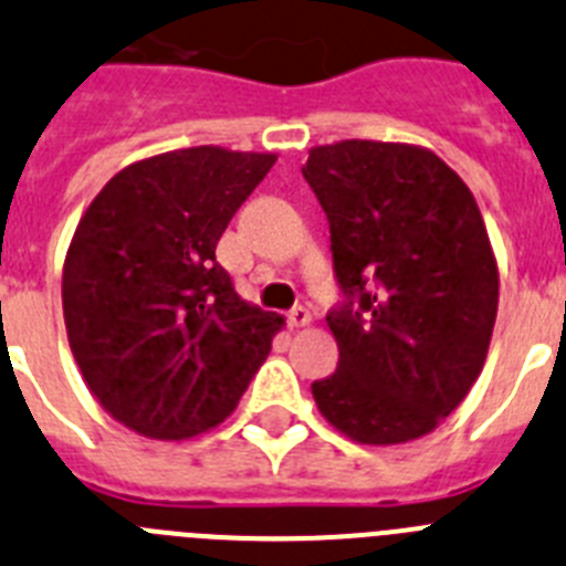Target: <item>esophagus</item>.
<instances>
[{
    "label": "esophagus",
    "mask_w": 566,
    "mask_h": 566,
    "mask_svg": "<svg viewBox=\"0 0 566 566\" xmlns=\"http://www.w3.org/2000/svg\"><path fill=\"white\" fill-rule=\"evenodd\" d=\"M287 321H290V327H295V329L307 327L310 321H313V313H310L307 307H293L287 313Z\"/></svg>",
    "instance_id": "obj_1"
}]
</instances>
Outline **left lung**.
<instances>
[{"label": "left lung", "instance_id": "1", "mask_svg": "<svg viewBox=\"0 0 566 566\" xmlns=\"http://www.w3.org/2000/svg\"><path fill=\"white\" fill-rule=\"evenodd\" d=\"M302 171L344 290L327 315L338 369L313 384L315 406L364 446L429 434L476 384L496 324L480 206L451 166L411 144L313 146Z\"/></svg>", "mask_w": 566, "mask_h": 566}]
</instances>
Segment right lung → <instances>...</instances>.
I'll return each mask as SVG.
<instances>
[{
    "mask_svg": "<svg viewBox=\"0 0 566 566\" xmlns=\"http://www.w3.org/2000/svg\"><path fill=\"white\" fill-rule=\"evenodd\" d=\"M276 163L191 146L129 163L81 217L61 273L86 389L126 429L188 440L220 426L284 327L233 290L217 242Z\"/></svg>",
    "mask_w": 566,
    "mask_h": 566,
    "instance_id": "obj_1",
    "label": "right lung"
}]
</instances>
